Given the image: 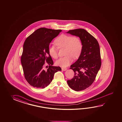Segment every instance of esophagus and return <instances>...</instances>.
<instances>
[{
  "label": "esophagus",
  "mask_w": 122,
  "mask_h": 122,
  "mask_svg": "<svg viewBox=\"0 0 122 122\" xmlns=\"http://www.w3.org/2000/svg\"><path fill=\"white\" fill-rule=\"evenodd\" d=\"M61 69H62V71H65L67 70V68H65V67H62Z\"/></svg>",
  "instance_id": "1"
}]
</instances>
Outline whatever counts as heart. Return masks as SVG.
<instances>
[{
    "mask_svg": "<svg viewBox=\"0 0 122 122\" xmlns=\"http://www.w3.org/2000/svg\"><path fill=\"white\" fill-rule=\"evenodd\" d=\"M55 43L59 48H65V57H61L56 62L57 65L62 67H67L74 59L79 57L82 50V44L81 40L76 36L61 35L56 38ZM48 52L54 58L57 57V48L54 46H50Z\"/></svg>",
    "mask_w": 122,
    "mask_h": 122,
    "instance_id": "1",
    "label": "heart"
}]
</instances>
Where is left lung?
<instances>
[{
	"instance_id": "8db88e82",
	"label": "left lung",
	"mask_w": 122,
	"mask_h": 122,
	"mask_svg": "<svg viewBox=\"0 0 122 122\" xmlns=\"http://www.w3.org/2000/svg\"><path fill=\"white\" fill-rule=\"evenodd\" d=\"M67 33L78 37L82 44L78 59L70 68L74 71V76L67 83L74 91L84 90L93 84L100 69V46L97 39L84 29L71 30Z\"/></svg>"
}]
</instances>
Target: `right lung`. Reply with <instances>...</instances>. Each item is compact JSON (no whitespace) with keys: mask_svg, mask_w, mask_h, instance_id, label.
<instances>
[{"mask_svg":"<svg viewBox=\"0 0 122 122\" xmlns=\"http://www.w3.org/2000/svg\"><path fill=\"white\" fill-rule=\"evenodd\" d=\"M61 31L41 28L25 41L21 64L25 78L34 87L45 88L52 81L55 73L61 71L60 67L53 66V61L48 52L51 42ZM46 61L50 65L47 70L44 67Z\"/></svg>","mask_w":122,"mask_h":122,"instance_id":"1","label":"right lung"}]
</instances>
